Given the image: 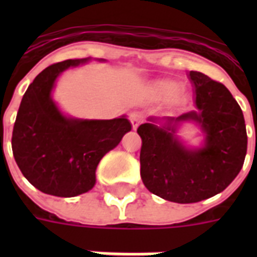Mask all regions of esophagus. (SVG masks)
<instances>
[{
  "mask_svg": "<svg viewBox=\"0 0 257 257\" xmlns=\"http://www.w3.org/2000/svg\"><path fill=\"white\" fill-rule=\"evenodd\" d=\"M129 120H131V122H132L133 129L136 131L137 126H139L141 121H143V114L139 112H132L131 114H129Z\"/></svg>",
  "mask_w": 257,
  "mask_h": 257,
  "instance_id": "1",
  "label": "esophagus"
}]
</instances>
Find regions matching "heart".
<instances>
[{
	"instance_id": "heart-1",
	"label": "heart",
	"mask_w": 257,
	"mask_h": 257,
	"mask_svg": "<svg viewBox=\"0 0 257 257\" xmlns=\"http://www.w3.org/2000/svg\"><path fill=\"white\" fill-rule=\"evenodd\" d=\"M177 90H179V84L173 80H161V81H157L153 86L155 94L164 100L172 98L177 93Z\"/></svg>"
}]
</instances>
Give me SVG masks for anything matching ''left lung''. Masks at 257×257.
<instances>
[{
  "label": "left lung",
  "mask_w": 257,
  "mask_h": 257,
  "mask_svg": "<svg viewBox=\"0 0 257 257\" xmlns=\"http://www.w3.org/2000/svg\"><path fill=\"white\" fill-rule=\"evenodd\" d=\"M188 77L195 88V110L179 117H148L137 129L143 140V183L153 195L179 204L223 192L239 175L247 155L245 121L231 92L200 72L191 70ZM184 122L202 129L201 147H189L177 136Z\"/></svg>",
  "instance_id": "obj_1"
}]
</instances>
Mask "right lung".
<instances>
[{
  "mask_svg": "<svg viewBox=\"0 0 257 257\" xmlns=\"http://www.w3.org/2000/svg\"><path fill=\"white\" fill-rule=\"evenodd\" d=\"M89 61L76 58L48 66L20 104L12 136L14 160L25 179L46 195L74 197L90 191L101 159L132 129L126 116L88 120L66 116L58 108L52 97L58 76Z\"/></svg>",
  "mask_w": 257,
  "mask_h": 257,
  "instance_id": "right-lung-1",
  "label": "right lung"
}]
</instances>
